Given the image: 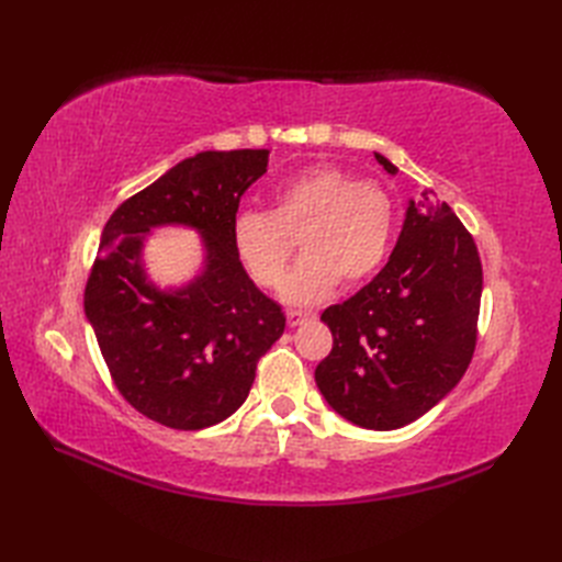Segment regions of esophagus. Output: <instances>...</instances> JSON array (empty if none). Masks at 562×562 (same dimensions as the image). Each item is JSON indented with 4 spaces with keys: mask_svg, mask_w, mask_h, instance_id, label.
Returning <instances> with one entry per match:
<instances>
[{
    "mask_svg": "<svg viewBox=\"0 0 562 562\" xmlns=\"http://www.w3.org/2000/svg\"><path fill=\"white\" fill-rule=\"evenodd\" d=\"M285 318H288V326H291V328H297V326H302L304 321L314 318V314H312V312H297V310H291V312L285 314Z\"/></svg>",
    "mask_w": 562,
    "mask_h": 562,
    "instance_id": "1",
    "label": "esophagus"
}]
</instances>
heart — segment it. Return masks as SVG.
Masks as SVG:
<instances>
[{"label": "heart", "mask_w": 562, "mask_h": 562, "mask_svg": "<svg viewBox=\"0 0 562 562\" xmlns=\"http://www.w3.org/2000/svg\"><path fill=\"white\" fill-rule=\"evenodd\" d=\"M394 225L396 203L382 182L353 180L345 168L318 164L281 180L269 213H236L232 246L255 281L279 288L300 236L307 255L288 277L283 295L310 304L326 297L337 281L356 285L375 274Z\"/></svg>", "instance_id": "1"}]
</instances>
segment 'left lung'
I'll return each mask as SVG.
<instances>
[{"label": "left lung", "instance_id": "obj_1", "mask_svg": "<svg viewBox=\"0 0 562 562\" xmlns=\"http://www.w3.org/2000/svg\"><path fill=\"white\" fill-rule=\"evenodd\" d=\"M422 196L407 206L380 274L321 314L333 349L316 366V384L335 413L372 431L429 413L462 380L479 339V248L446 201Z\"/></svg>", "mask_w": 562, "mask_h": 562}]
</instances>
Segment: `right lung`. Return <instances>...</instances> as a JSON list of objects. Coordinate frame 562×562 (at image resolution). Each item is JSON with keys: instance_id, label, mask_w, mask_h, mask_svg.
Listing matches in <instances>:
<instances>
[{"instance_id": "right-lung-1", "label": "right lung", "mask_w": 562, "mask_h": 562, "mask_svg": "<svg viewBox=\"0 0 562 562\" xmlns=\"http://www.w3.org/2000/svg\"><path fill=\"white\" fill-rule=\"evenodd\" d=\"M267 149L201 151L119 206L103 229L83 310L114 386L140 415L178 431L239 411L258 361L285 328L232 246V220L267 173ZM159 224H190L207 239V269L176 294L144 281L139 248Z\"/></svg>"}]
</instances>
